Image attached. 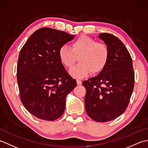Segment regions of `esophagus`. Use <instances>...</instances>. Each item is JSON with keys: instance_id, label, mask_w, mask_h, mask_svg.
<instances>
[{"instance_id": "34e87169", "label": "esophagus", "mask_w": 148, "mask_h": 148, "mask_svg": "<svg viewBox=\"0 0 148 148\" xmlns=\"http://www.w3.org/2000/svg\"><path fill=\"white\" fill-rule=\"evenodd\" d=\"M76 81H77V85H81V84H82V81H81L80 79H77Z\"/></svg>"}]
</instances>
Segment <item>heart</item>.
<instances>
[{"instance_id": "b5f03b06", "label": "heart", "mask_w": 148, "mask_h": 148, "mask_svg": "<svg viewBox=\"0 0 148 148\" xmlns=\"http://www.w3.org/2000/svg\"><path fill=\"white\" fill-rule=\"evenodd\" d=\"M58 56L62 64L67 68L71 67L78 57L79 62L70 69L69 73L74 77L83 78L90 72L97 74L103 70L108 62L109 51L104 43L83 36L72 42L71 48L62 46Z\"/></svg>"}]
</instances>
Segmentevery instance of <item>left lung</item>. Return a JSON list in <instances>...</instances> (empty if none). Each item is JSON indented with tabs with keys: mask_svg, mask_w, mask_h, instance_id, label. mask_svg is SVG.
<instances>
[{
	"mask_svg": "<svg viewBox=\"0 0 148 148\" xmlns=\"http://www.w3.org/2000/svg\"><path fill=\"white\" fill-rule=\"evenodd\" d=\"M109 51L108 62L98 76L84 81L86 93V111L97 122L111 121L123 113L134 86L132 60L118 37L108 33L99 34Z\"/></svg>",
	"mask_w": 148,
	"mask_h": 148,
	"instance_id": "obj_1",
	"label": "left lung"
}]
</instances>
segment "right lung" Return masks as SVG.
Here are the masks:
<instances>
[{
  "mask_svg": "<svg viewBox=\"0 0 148 148\" xmlns=\"http://www.w3.org/2000/svg\"><path fill=\"white\" fill-rule=\"evenodd\" d=\"M63 31L42 28L19 54L17 81L21 101L37 118L53 121L63 114L65 97L76 86L59 58V49L74 39Z\"/></svg>",
  "mask_w": 148,
  "mask_h": 148,
  "instance_id": "1",
  "label": "right lung"
}]
</instances>
